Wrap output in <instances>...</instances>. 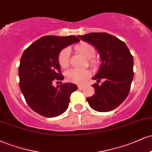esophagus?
<instances>
[{"label": "esophagus", "instance_id": "34e87169", "mask_svg": "<svg viewBox=\"0 0 152 152\" xmlns=\"http://www.w3.org/2000/svg\"><path fill=\"white\" fill-rule=\"evenodd\" d=\"M78 88H80V89H82V88H83V85H78Z\"/></svg>", "mask_w": 152, "mask_h": 152}]
</instances>
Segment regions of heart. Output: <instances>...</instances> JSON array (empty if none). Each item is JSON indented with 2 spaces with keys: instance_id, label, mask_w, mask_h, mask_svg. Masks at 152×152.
<instances>
[{
  "instance_id": "heart-1",
  "label": "heart",
  "mask_w": 152,
  "mask_h": 152,
  "mask_svg": "<svg viewBox=\"0 0 152 152\" xmlns=\"http://www.w3.org/2000/svg\"><path fill=\"white\" fill-rule=\"evenodd\" d=\"M75 50L88 58L89 66L94 69L99 66V61L94 58L96 54L95 48L88 43H83L75 47ZM58 61L62 69H66L70 62V52L68 48H64L58 54ZM91 75L88 69H71L66 72V78L69 81L74 83H83L88 79Z\"/></svg>"
}]
</instances>
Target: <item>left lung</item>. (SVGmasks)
<instances>
[{
	"instance_id": "1",
	"label": "left lung",
	"mask_w": 152,
	"mask_h": 152,
	"mask_svg": "<svg viewBox=\"0 0 152 152\" xmlns=\"http://www.w3.org/2000/svg\"><path fill=\"white\" fill-rule=\"evenodd\" d=\"M78 37L96 48L102 61L99 73L93 78L97 80L92 85L95 94L88 97L87 102L95 111H112L130 91L134 77L133 56L124 42L107 33H90Z\"/></svg>"
}]
</instances>
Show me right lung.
Masks as SVG:
<instances>
[{"instance_id": "add662e5", "label": "right lung", "mask_w": 152, "mask_h": 152, "mask_svg": "<svg viewBox=\"0 0 152 152\" xmlns=\"http://www.w3.org/2000/svg\"><path fill=\"white\" fill-rule=\"evenodd\" d=\"M74 36H46L39 38L24 50L18 67L19 86L28 105L45 117H56L69 107L71 94L78 89L74 83L54 81L64 80L58 61L63 48L78 42Z\"/></svg>"}]
</instances>
